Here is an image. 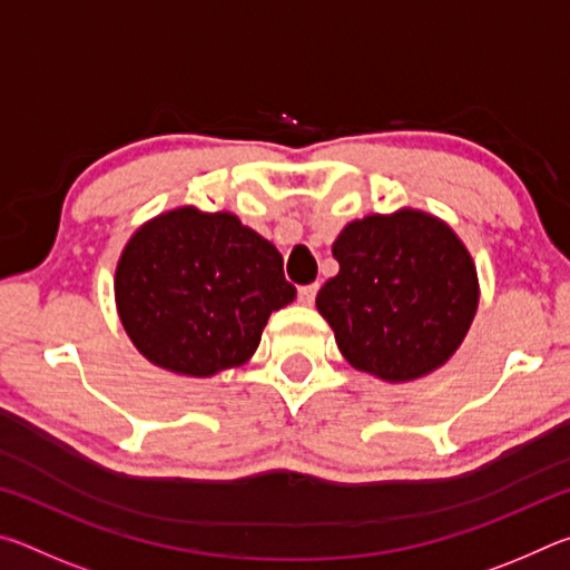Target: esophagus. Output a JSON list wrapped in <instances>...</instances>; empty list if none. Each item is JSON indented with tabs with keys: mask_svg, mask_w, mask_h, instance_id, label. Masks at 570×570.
Masks as SVG:
<instances>
[{
	"mask_svg": "<svg viewBox=\"0 0 570 570\" xmlns=\"http://www.w3.org/2000/svg\"><path fill=\"white\" fill-rule=\"evenodd\" d=\"M316 292H320V284L302 286V288H298V302H302L304 306H312L314 298H316Z\"/></svg>",
	"mask_w": 570,
	"mask_h": 570,
	"instance_id": "34e87169",
	"label": "esophagus"
}]
</instances>
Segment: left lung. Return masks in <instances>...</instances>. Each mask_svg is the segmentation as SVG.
I'll list each match as a JSON object with an SVG mask.
<instances>
[{
    "mask_svg": "<svg viewBox=\"0 0 570 570\" xmlns=\"http://www.w3.org/2000/svg\"><path fill=\"white\" fill-rule=\"evenodd\" d=\"M332 254L340 274L316 308L354 370L400 384L450 362L475 320L480 284L445 220L420 208L370 214L342 228Z\"/></svg>",
    "mask_w": 570,
    "mask_h": 570,
    "instance_id": "obj_1",
    "label": "left lung"
}]
</instances>
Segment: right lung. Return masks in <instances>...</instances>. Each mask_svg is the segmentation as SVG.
<instances>
[{
  "mask_svg": "<svg viewBox=\"0 0 570 570\" xmlns=\"http://www.w3.org/2000/svg\"><path fill=\"white\" fill-rule=\"evenodd\" d=\"M294 298L276 246L230 210L158 214L128 238L115 266L125 334L150 364L183 377L246 364L268 316Z\"/></svg>",
  "mask_w": 570,
  "mask_h": 570,
  "instance_id": "obj_1",
  "label": "right lung"
}]
</instances>
